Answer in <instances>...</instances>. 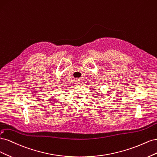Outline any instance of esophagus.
Here are the masks:
<instances>
[{
  "instance_id": "1",
  "label": "esophagus",
  "mask_w": 157,
  "mask_h": 157,
  "mask_svg": "<svg viewBox=\"0 0 157 157\" xmlns=\"http://www.w3.org/2000/svg\"><path fill=\"white\" fill-rule=\"evenodd\" d=\"M75 84H77V85L79 84V82H78V81H75Z\"/></svg>"
}]
</instances>
